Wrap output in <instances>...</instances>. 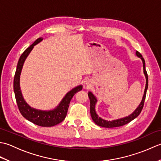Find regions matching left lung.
Listing matches in <instances>:
<instances>
[{
	"instance_id": "8db88e82",
	"label": "left lung",
	"mask_w": 161,
	"mask_h": 161,
	"mask_svg": "<svg viewBox=\"0 0 161 161\" xmlns=\"http://www.w3.org/2000/svg\"><path fill=\"white\" fill-rule=\"evenodd\" d=\"M136 56H138L139 58H141L142 61V64H143V72H144V74L145 75V78H146V86L145 88V91H144V95H143V97L142 99V101L141 102V104H139L137 108L133 111L131 115H129L127 117L120 118V119H115V120H112V121H108V120H105V119L101 118L100 117H99L97 114L95 112V104H96L97 102V99L95 97V95L91 93V92H88V97L90 99V111H91V118L93 119V122L98 126H102V127H106V128H113V127H118V126H121L125 125L126 124H128L129 122L132 121L133 119H134L136 118H137L138 116L141 114L143 106H144L145 103V97H146V93H147V91L148 88V75L147 73V71L145 69V59L144 58L142 57L141 55V54L138 51H136Z\"/></svg>"
}]
</instances>
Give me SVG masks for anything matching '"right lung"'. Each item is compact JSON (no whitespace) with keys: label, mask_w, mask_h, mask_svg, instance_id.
<instances>
[{"label":"right lung","mask_w":161,"mask_h":161,"mask_svg":"<svg viewBox=\"0 0 161 161\" xmlns=\"http://www.w3.org/2000/svg\"><path fill=\"white\" fill-rule=\"evenodd\" d=\"M42 40L43 38L42 37L37 39L20 55L18 64H17L14 79V91L16 103L18 105L19 109L24 118L38 126H53L59 124L66 118L71 99L73 98L75 93L82 89V86L80 85V86L74 88L73 89L68 92L65 95L63 100L61 101L59 104L53 110H38V109L32 108L27 104V102L23 99L21 91L20 88V73H21L23 64L25 62L27 57L31 52L34 46L42 42Z\"/></svg>","instance_id":"1"}]
</instances>
